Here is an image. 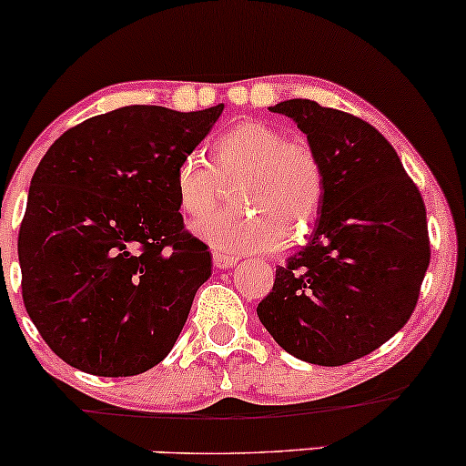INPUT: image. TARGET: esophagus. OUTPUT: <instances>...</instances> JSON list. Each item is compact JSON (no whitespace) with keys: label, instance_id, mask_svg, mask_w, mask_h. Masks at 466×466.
Instances as JSON below:
<instances>
[{"label":"esophagus","instance_id":"1","mask_svg":"<svg viewBox=\"0 0 466 466\" xmlns=\"http://www.w3.org/2000/svg\"><path fill=\"white\" fill-rule=\"evenodd\" d=\"M212 260H215L217 269H228V267H234L238 263V256L223 254V251H215V254H212Z\"/></svg>","mask_w":466,"mask_h":466}]
</instances>
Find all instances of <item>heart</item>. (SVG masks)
<instances>
[{"mask_svg": "<svg viewBox=\"0 0 466 466\" xmlns=\"http://www.w3.org/2000/svg\"><path fill=\"white\" fill-rule=\"evenodd\" d=\"M237 175L234 199L240 203L197 221V237L226 254L271 251L307 237L326 186L311 144L260 120L237 122L212 140L210 164L199 155L181 159L175 173L181 212H210L223 195L220 179Z\"/></svg>", "mask_w": 466, "mask_h": 466, "instance_id": "obj_1", "label": "heart"}]
</instances>
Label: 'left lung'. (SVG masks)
Returning <instances> with one entry per match:
<instances>
[{
  "mask_svg": "<svg viewBox=\"0 0 466 466\" xmlns=\"http://www.w3.org/2000/svg\"><path fill=\"white\" fill-rule=\"evenodd\" d=\"M269 109L307 133L326 186L318 228L276 267L256 313L289 355L344 366L386 344L414 313L430 265L425 203L366 120L302 98Z\"/></svg>",
  "mask_w": 466,
  "mask_h": 466,
  "instance_id": "obj_1",
  "label": "left lung"
}]
</instances>
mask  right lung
<instances>
[{
    "label": "right lung",
    "mask_w": 466,
    "mask_h": 466,
    "mask_svg": "<svg viewBox=\"0 0 466 466\" xmlns=\"http://www.w3.org/2000/svg\"><path fill=\"white\" fill-rule=\"evenodd\" d=\"M221 111L120 106L67 129L36 166L17 240L21 296L69 366L131 377L177 341L212 256L184 226L175 173Z\"/></svg>",
    "instance_id": "right-lung-1"
}]
</instances>
